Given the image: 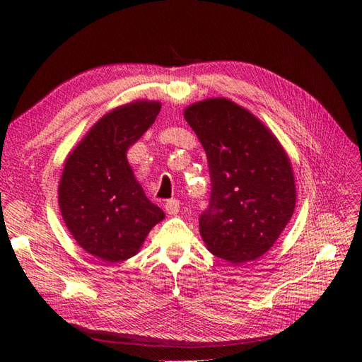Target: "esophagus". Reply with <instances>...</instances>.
Returning a JSON list of instances; mask_svg holds the SVG:
<instances>
[{"label":"esophagus","instance_id":"esophagus-1","mask_svg":"<svg viewBox=\"0 0 362 362\" xmlns=\"http://www.w3.org/2000/svg\"><path fill=\"white\" fill-rule=\"evenodd\" d=\"M164 208H166V211L170 216H175L180 211V202L177 199H169V201H166V204H164Z\"/></svg>","mask_w":362,"mask_h":362}]
</instances>
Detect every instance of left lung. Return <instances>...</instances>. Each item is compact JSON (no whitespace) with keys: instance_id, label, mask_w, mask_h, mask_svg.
Masks as SVG:
<instances>
[{"instance_id":"left-lung-1","label":"left lung","mask_w":362,"mask_h":362,"mask_svg":"<svg viewBox=\"0 0 362 362\" xmlns=\"http://www.w3.org/2000/svg\"><path fill=\"white\" fill-rule=\"evenodd\" d=\"M184 117L210 169V202L199 216L204 242L233 264L254 261L276 242L294 211L286 151L254 115L225 98L196 103Z\"/></svg>"}]
</instances>
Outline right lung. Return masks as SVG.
<instances>
[{
  "label": "right lung",
  "instance_id": "obj_1",
  "mask_svg": "<svg viewBox=\"0 0 362 362\" xmlns=\"http://www.w3.org/2000/svg\"><path fill=\"white\" fill-rule=\"evenodd\" d=\"M160 103L136 101L103 116L64 163L59 205L72 237L103 262L134 257L164 218L136 181L127 149L154 124Z\"/></svg>",
  "mask_w": 362,
  "mask_h": 362
}]
</instances>
